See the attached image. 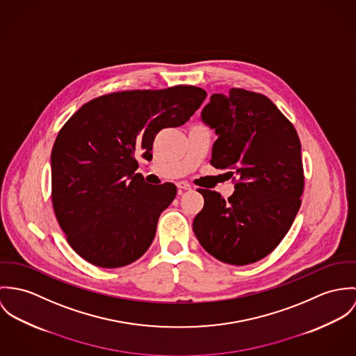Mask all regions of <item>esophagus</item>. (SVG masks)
Listing matches in <instances>:
<instances>
[{"label": "esophagus", "instance_id": "34e87169", "mask_svg": "<svg viewBox=\"0 0 356 356\" xmlns=\"http://www.w3.org/2000/svg\"><path fill=\"white\" fill-rule=\"evenodd\" d=\"M177 187L180 190H191V184L188 181H179L177 183Z\"/></svg>", "mask_w": 356, "mask_h": 356}]
</instances>
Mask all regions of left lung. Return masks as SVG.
<instances>
[{"instance_id": "obj_1", "label": "left lung", "mask_w": 356, "mask_h": 356, "mask_svg": "<svg viewBox=\"0 0 356 356\" xmlns=\"http://www.w3.org/2000/svg\"><path fill=\"white\" fill-rule=\"evenodd\" d=\"M202 120L217 134L210 163L235 183L227 200L199 188L203 209L193 229L224 264L243 266L269 255L289 231L305 188L298 132L264 94L231 88L213 94Z\"/></svg>"}]
</instances>
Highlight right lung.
Listing matches in <instances>:
<instances>
[{"label": "right lung", "mask_w": 356, "mask_h": 356, "mask_svg": "<svg viewBox=\"0 0 356 356\" xmlns=\"http://www.w3.org/2000/svg\"><path fill=\"white\" fill-rule=\"evenodd\" d=\"M206 95L195 86L105 94L63 125L51 150V202L84 261L113 269L147 251L177 188L147 184L138 159L152 161L156 135L188 121Z\"/></svg>", "instance_id": "obj_1"}]
</instances>
